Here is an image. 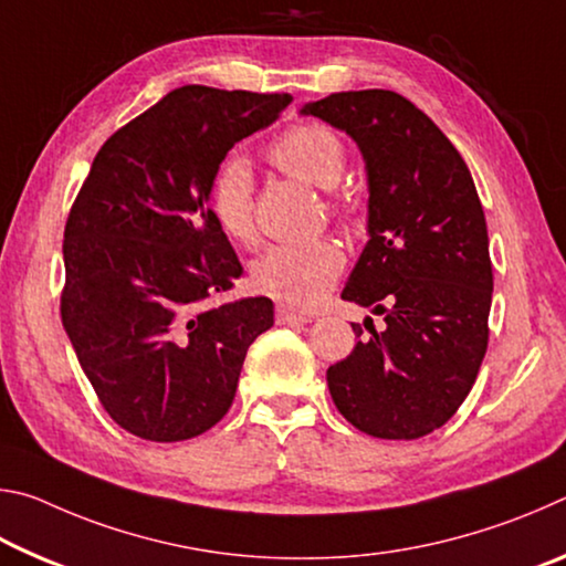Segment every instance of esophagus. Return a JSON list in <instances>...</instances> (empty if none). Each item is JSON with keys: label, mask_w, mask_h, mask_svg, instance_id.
I'll list each match as a JSON object with an SVG mask.
<instances>
[{"label": "esophagus", "mask_w": 566, "mask_h": 566, "mask_svg": "<svg viewBox=\"0 0 566 566\" xmlns=\"http://www.w3.org/2000/svg\"><path fill=\"white\" fill-rule=\"evenodd\" d=\"M276 324H304V322H312L310 314H302V312H294L290 306H276Z\"/></svg>", "instance_id": "esophagus-1"}]
</instances>
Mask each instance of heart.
Segmentation results:
<instances>
[{"label":"heart","mask_w":566,"mask_h":566,"mask_svg":"<svg viewBox=\"0 0 566 566\" xmlns=\"http://www.w3.org/2000/svg\"><path fill=\"white\" fill-rule=\"evenodd\" d=\"M270 159L284 175L306 181L319 189L339 185L347 167V151L342 137L327 124H296L284 132L270 149ZM209 212L217 227L239 244H252L256 239L254 185L252 169L244 159H229L214 171L209 181ZM332 214H342V202H329ZM344 266V254L332 239L312 242L274 244L256 256L249 270V282L260 294L274 302L306 310L317 304L337 280Z\"/></svg>","instance_id":"1"}]
</instances>
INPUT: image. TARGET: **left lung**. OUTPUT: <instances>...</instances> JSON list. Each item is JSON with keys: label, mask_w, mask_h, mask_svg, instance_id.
Segmentation results:
<instances>
[{"label": "left lung", "mask_w": 566, "mask_h": 566, "mask_svg": "<svg viewBox=\"0 0 566 566\" xmlns=\"http://www.w3.org/2000/svg\"><path fill=\"white\" fill-rule=\"evenodd\" d=\"M357 142L367 234L342 300L385 314L327 369L342 417L379 439H419L452 419L490 342L492 262L484 209L442 129L389 90L337 92L302 107ZM371 317H367V327Z\"/></svg>", "instance_id": "1"}]
</instances>
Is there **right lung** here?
<instances>
[{
  "label": "right lung",
  "mask_w": 566,
  "mask_h": 566,
  "mask_svg": "<svg viewBox=\"0 0 566 566\" xmlns=\"http://www.w3.org/2000/svg\"><path fill=\"white\" fill-rule=\"evenodd\" d=\"M292 94L179 87L104 142L64 227L62 324L102 407L149 442H181L232 407L266 296L217 302L242 276L209 212L227 151Z\"/></svg>",
  "instance_id": "1"
}]
</instances>
